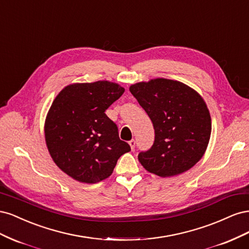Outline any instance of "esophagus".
I'll return each instance as SVG.
<instances>
[{
	"instance_id": "obj_1",
	"label": "esophagus",
	"mask_w": 249,
	"mask_h": 249,
	"mask_svg": "<svg viewBox=\"0 0 249 249\" xmlns=\"http://www.w3.org/2000/svg\"><path fill=\"white\" fill-rule=\"evenodd\" d=\"M129 144H130V146H131V148L134 150V148H135V146H136V141H135L134 139H132V140H130L129 141Z\"/></svg>"
}]
</instances>
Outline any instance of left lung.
<instances>
[{"label": "left lung", "instance_id": "obj_1", "mask_svg": "<svg viewBox=\"0 0 249 249\" xmlns=\"http://www.w3.org/2000/svg\"><path fill=\"white\" fill-rule=\"evenodd\" d=\"M155 129L152 147L138 155L147 171L166 178L189 170L205 154L211 136V116L202 97L167 79L140 82L130 87Z\"/></svg>", "mask_w": 249, "mask_h": 249}]
</instances>
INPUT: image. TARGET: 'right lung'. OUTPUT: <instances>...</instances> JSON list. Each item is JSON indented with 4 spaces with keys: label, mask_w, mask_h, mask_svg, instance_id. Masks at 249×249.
Segmentation results:
<instances>
[{
    "label": "right lung",
    "mask_w": 249,
    "mask_h": 249,
    "mask_svg": "<svg viewBox=\"0 0 249 249\" xmlns=\"http://www.w3.org/2000/svg\"><path fill=\"white\" fill-rule=\"evenodd\" d=\"M124 89L97 81L66 86L53 102L44 125L46 142L57 166L82 183L107 178L117 160L130 152L106 110Z\"/></svg>",
    "instance_id": "1"
}]
</instances>
